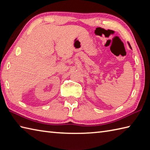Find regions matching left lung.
<instances>
[{
	"label": "left lung",
	"mask_w": 150,
	"mask_h": 150,
	"mask_svg": "<svg viewBox=\"0 0 150 150\" xmlns=\"http://www.w3.org/2000/svg\"><path fill=\"white\" fill-rule=\"evenodd\" d=\"M129 47H131V46H130V44H129ZM131 48H132V47H131Z\"/></svg>",
	"instance_id": "8db88e82"
}]
</instances>
